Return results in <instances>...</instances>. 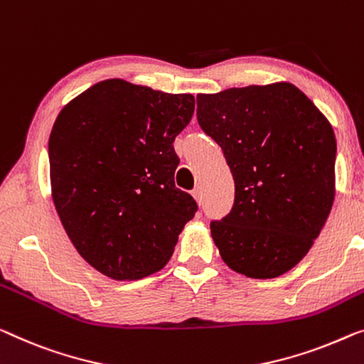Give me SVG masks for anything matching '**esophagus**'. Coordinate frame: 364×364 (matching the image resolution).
Here are the masks:
<instances>
[{
    "label": "esophagus",
    "mask_w": 364,
    "mask_h": 364,
    "mask_svg": "<svg viewBox=\"0 0 364 364\" xmlns=\"http://www.w3.org/2000/svg\"><path fill=\"white\" fill-rule=\"evenodd\" d=\"M193 196H194V199L198 200L199 204L203 203V189H200V186H198V188H194V189H193Z\"/></svg>",
    "instance_id": "1"
}]
</instances>
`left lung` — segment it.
<instances>
[{
	"mask_svg": "<svg viewBox=\"0 0 364 364\" xmlns=\"http://www.w3.org/2000/svg\"><path fill=\"white\" fill-rule=\"evenodd\" d=\"M198 122L235 181L234 208L210 222L222 259L248 278L294 268L335 198L337 140L327 117L291 83L198 95Z\"/></svg>",
	"mask_w": 364,
	"mask_h": 364,
	"instance_id": "1",
	"label": "left lung"
}]
</instances>
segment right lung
<instances>
[{
    "instance_id": "add662e5",
    "label": "right lung",
    "mask_w": 364,
    "mask_h": 364,
    "mask_svg": "<svg viewBox=\"0 0 364 364\" xmlns=\"http://www.w3.org/2000/svg\"><path fill=\"white\" fill-rule=\"evenodd\" d=\"M193 95L100 81L63 107L48 139L52 198L78 253L100 273L132 281L165 267L198 210L175 186L173 142Z\"/></svg>"
}]
</instances>
